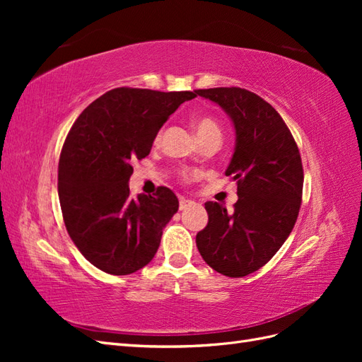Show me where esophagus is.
I'll return each instance as SVG.
<instances>
[{
    "label": "esophagus",
    "mask_w": 362,
    "mask_h": 362,
    "mask_svg": "<svg viewBox=\"0 0 362 362\" xmlns=\"http://www.w3.org/2000/svg\"><path fill=\"white\" fill-rule=\"evenodd\" d=\"M194 202L190 199H185V198H180V210H185V208L192 206Z\"/></svg>",
    "instance_id": "obj_1"
}]
</instances>
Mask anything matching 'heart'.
I'll return each instance as SVG.
<instances>
[{
  "mask_svg": "<svg viewBox=\"0 0 362 362\" xmlns=\"http://www.w3.org/2000/svg\"><path fill=\"white\" fill-rule=\"evenodd\" d=\"M194 129H196V134H198L199 140L202 139H206V137H211V136H218L221 137V128H218L217 122L210 117V116H198L194 119ZM161 137V134L157 136V140ZM194 178V173H190V172H184L182 173V180L189 181V180H193Z\"/></svg>",
  "mask_w": 362,
  "mask_h": 362,
  "instance_id": "heart-1",
  "label": "heart"
}]
</instances>
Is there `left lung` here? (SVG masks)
<instances>
[{
    "label": "left lung",
    "instance_id": "1",
    "mask_svg": "<svg viewBox=\"0 0 362 362\" xmlns=\"http://www.w3.org/2000/svg\"><path fill=\"white\" fill-rule=\"evenodd\" d=\"M223 108L235 129L226 177L237 181L234 213L205 202L208 223L196 235L204 261L229 278L261 269L288 238L302 202L303 169L298 145L279 113L240 87L199 89Z\"/></svg>",
    "mask_w": 362,
    "mask_h": 362
}]
</instances>
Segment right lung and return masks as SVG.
<instances>
[{"mask_svg": "<svg viewBox=\"0 0 362 362\" xmlns=\"http://www.w3.org/2000/svg\"><path fill=\"white\" fill-rule=\"evenodd\" d=\"M193 98L117 87L74 122L59 161V199L72 242L100 270L129 275L154 258L180 202L168 187L131 198V163L149 154L163 124Z\"/></svg>", "mask_w": 362, "mask_h": 362, "instance_id": "add662e5", "label": "right lung"}]
</instances>
